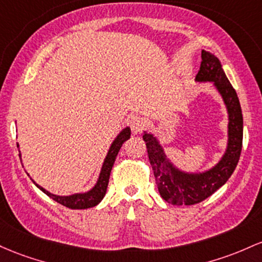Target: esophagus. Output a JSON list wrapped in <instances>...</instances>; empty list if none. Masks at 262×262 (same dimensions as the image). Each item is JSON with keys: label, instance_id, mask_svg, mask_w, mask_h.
<instances>
[{"label": "esophagus", "instance_id": "esophagus-1", "mask_svg": "<svg viewBox=\"0 0 262 262\" xmlns=\"http://www.w3.org/2000/svg\"><path fill=\"white\" fill-rule=\"evenodd\" d=\"M145 121L143 119H141L140 116H132L130 120V127L132 130V134H139V132L142 131V128L145 127Z\"/></svg>", "mask_w": 262, "mask_h": 262}]
</instances>
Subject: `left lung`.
I'll list each match as a JSON object with an SVG mask.
<instances>
[{
    "label": "left lung",
    "instance_id": "8db88e82",
    "mask_svg": "<svg viewBox=\"0 0 262 262\" xmlns=\"http://www.w3.org/2000/svg\"><path fill=\"white\" fill-rule=\"evenodd\" d=\"M195 81H210L222 96L228 111V143L224 155L215 166L203 172H184L167 157L154 134L143 132L158 192L164 201L173 205H193L210 196L230 178L242 154L243 114L239 98L226 78L219 59L210 52L202 51L201 69Z\"/></svg>",
    "mask_w": 262,
    "mask_h": 262
}]
</instances>
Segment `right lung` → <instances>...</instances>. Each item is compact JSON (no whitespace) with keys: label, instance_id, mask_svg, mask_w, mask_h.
Returning a JSON list of instances; mask_svg holds the SVG:
<instances>
[{"label":"right lung","instance_id":"right-lung-1","mask_svg":"<svg viewBox=\"0 0 262 262\" xmlns=\"http://www.w3.org/2000/svg\"><path fill=\"white\" fill-rule=\"evenodd\" d=\"M130 136H131L130 127H125L115 137V140H114L113 143H111L110 148H108L106 157H105L104 160V163H102L101 170H100L99 178L98 181H96L95 186H94L90 190H88V192L75 193V194H72V195H57V194H53L51 192H48L47 189H44L43 187H40L39 184H37L33 179H32V181H33V183L36 184V186L39 188L43 193H46L47 195L51 196L53 201L58 202L59 204L64 205V207L67 208H70V209H88V208L95 207V205H98L99 203L102 201V198H104L105 194H106L108 178H110L111 169H113L114 163H115L116 156L119 154L122 143L130 139ZM17 147H19L18 143H17ZM19 158H20V152H19Z\"/></svg>","mask_w":262,"mask_h":262}]
</instances>
